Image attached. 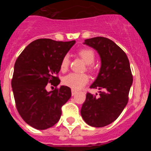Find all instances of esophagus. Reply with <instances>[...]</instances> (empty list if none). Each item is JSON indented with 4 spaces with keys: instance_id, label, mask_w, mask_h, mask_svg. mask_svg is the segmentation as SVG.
Returning a JSON list of instances; mask_svg holds the SVG:
<instances>
[{
    "instance_id": "esophagus-1",
    "label": "esophagus",
    "mask_w": 151,
    "mask_h": 151,
    "mask_svg": "<svg viewBox=\"0 0 151 151\" xmlns=\"http://www.w3.org/2000/svg\"><path fill=\"white\" fill-rule=\"evenodd\" d=\"M71 91H72V95H73V96L76 95V94H77V91L74 90V89H72Z\"/></svg>"
}]
</instances>
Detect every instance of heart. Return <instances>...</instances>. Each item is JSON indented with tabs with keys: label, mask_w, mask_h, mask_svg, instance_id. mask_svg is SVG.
Here are the masks:
<instances>
[{
	"label": "heart",
	"mask_w": 151,
	"mask_h": 151,
	"mask_svg": "<svg viewBox=\"0 0 151 151\" xmlns=\"http://www.w3.org/2000/svg\"><path fill=\"white\" fill-rule=\"evenodd\" d=\"M78 54L79 57L85 61L86 64L88 65V68L91 70L92 66L91 64L94 63L95 59L94 52L89 48H82L78 50ZM69 64V55H65L61 60L60 69L62 72H66L68 69ZM88 82V76L85 73H69L63 79V83L68 87L71 88L74 90H78L84 87Z\"/></svg>",
	"instance_id": "b5f03b06"
}]
</instances>
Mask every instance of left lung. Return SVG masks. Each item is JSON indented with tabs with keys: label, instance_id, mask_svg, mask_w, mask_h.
<instances>
[{
	"label": "left lung",
	"instance_id": "8db88e82",
	"mask_svg": "<svg viewBox=\"0 0 151 151\" xmlns=\"http://www.w3.org/2000/svg\"><path fill=\"white\" fill-rule=\"evenodd\" d=\"M84 44L97 50L101 66L90 86L100 90V96L87 93L81 115L88 125L104 127L114 122L127 105L133 82L130 64L125 52L109 38L95 37L85 40Z\"/></svg>",
	"mask_w": 151,
	"mask_h": 151
}]
</instances>
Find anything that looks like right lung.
I'll list each match as a JSON object with an SVG mask.
<instances>
[{
	"mask_svg": "<svg viewBox=\"0 0 151 151\" xmlns=\"http://www.w3.org/2000/svg\"><path fill=\"white\" fill-rule=\"evenodd\" d=\"M75 43L40 38L29 44L16 60L11 82L16 106L22 119L35 129L44 130L55 125L61 107L71 97L67 86L49 92L46 86L60 84L55 76L60 70L61 60Z\"/></svg>",
	"mask_w": 151,
	"mask_h": 151,
	"instance_id": "1",
	"label": "right lung"
}]
</instances>
